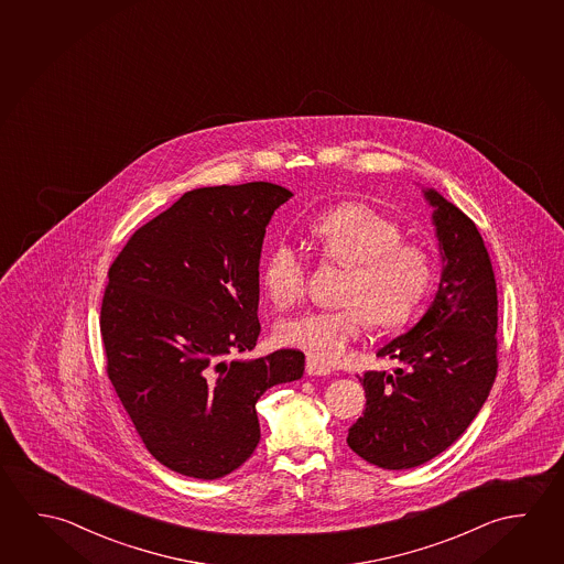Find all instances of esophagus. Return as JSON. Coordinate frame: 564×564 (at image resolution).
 <instances>
[{
    "instance_id": "obj_1",
    "label": "esophagus",
    "mask_w": 564,
    "mask_h": 564,
    "mask_svg": "<svg viewBox=\"0 0 564 564\" xmlns=\"http://www.w3.org/2000/svg\"><path fill=\"white\" fill-rule=\"evenodd\" d=\"M305 370L308 376H330V371H333L326 364L316 360V358H306Z\"/></svg>"
}]
</instances>
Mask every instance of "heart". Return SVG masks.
Instances as JSON below:
<instances>
[{
    "mask_svg": "<svg viewBox=\"0 0 564 564\" xmlns=\"http://www.w3.org/2000/svg\"><path fill=\"white\" fill-rule=\"evenodd\" d=\"M308 236L324 259L348 263L338 308L286 316L278 340L321 361H340L370 321L376 328L405 324L425 299L434 278L431 251L403 238V226L368 204L344 203L316 216ZM308 263L293 243L269 250L261 285L279 306L305 295Z\"/></svg>",
    "mask_w": 564,
    "mask_h": 564,
    "instance_id": "obj_1",
    "label": "heart"
}]
</instances>
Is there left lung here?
Listing matches in <instances>:
<instances>
[{"mask_svg":"<svg viewBox=\"0 0 564 564\" xmlns=\"http://www.w3.org/2000/svg\"><path fill=\"white\" fill-rule=\"evenodd\" d=\"M443 273L425 316L378 351L401 368L366 371V411L346 443L383 470L415 468L458 441L498 373V286L480 231L426 188Z\"/></svg>","mask_w":564,"mask_h":564,"instance_id":"obj_1","label":"left lung"}]
</instances>
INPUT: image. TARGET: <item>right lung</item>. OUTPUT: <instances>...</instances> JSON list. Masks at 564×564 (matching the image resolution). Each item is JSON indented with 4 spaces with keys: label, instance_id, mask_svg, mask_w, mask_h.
Masks as SVG:
<instances>
[{
    "label": "right lung",
    "instance_id": "obj_1",
    "mask_svg": "<svg viewBox=\"0 0 564 564\" xmlns=\"http://www.w3.org/2000/svg\"><path fill=\"white\" fill-rule=\"evenodd\" d=\"M291 196L271 183L185 193L108 271V378L149 453L176 474L216 480L240 468L261 436L258 399L305 371L299 350L228 361L256 348L261 243Z\"/></svg>",
    "mask_w": 564,
    "mask_h": 564
}]
</instances>
